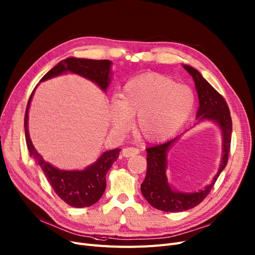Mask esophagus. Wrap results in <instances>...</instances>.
<instances>
[{
    "label": "esophagus",
    "instance_id": "obj_1",
    "mask_svg": "<svg viewBox=\"0 0 255 255\" xmlns=\"http://www.w3.org/2000/svg\"><path fill=\"white\" fill-rule=\"evenodd\" d=\"M138 153H139V150L136 148H133V147H127V148H124L123 150H122V155H123L124 157L135 156V155H137Z\"/></svg>",
    "mask_w": 255,
    "mask_h": 255
}]
</instances>
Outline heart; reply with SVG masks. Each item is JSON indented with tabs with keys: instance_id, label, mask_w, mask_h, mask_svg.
Listing matches in <instances>:
<instances>
[{
	"instance_id": "obj_1",
	"label": "heart",
	"mask_w": 255,
	"mask_h": 255,
	"mask_svg": "<svg viewBox=\"0 0 255 255\" xmlns=\"http://www.w3.org/2000/svg\"><path fill=\"white\" fill-rule=\"evenodd\" d=\"M195 96L190 87L156 73L138 75L123 87L121 99L110 101V120L127 129L137 118L140 133L150 141L164 140L178 132L191 117Z\"/></svg>"
}]
</instances>
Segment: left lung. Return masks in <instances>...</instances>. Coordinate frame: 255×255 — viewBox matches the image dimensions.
Masks as SVG:
<instances>
[{
    "mask_svg": "<svg viewBox=\"0 0 255 255\" xmlns=\"http://www.w3.org/2000/svg\"><path fill=\"white\" fill-rule=\"evenodd\" d=\"M182 66L193 77L199 99V107L194 126L204 122H213L219 127L222 136V157L218 172L209 184L197 192H181L174 189L167 177L168 153L181 135L162 145L148 148L147 173L145 180L140 185V191L150 205L167 213L184 212L203 201V199L213 189L219 175L226 167L231 141V117L224 98L203 78L200 72L190 65L182 64Z\"/></svg>",
    "mask_w": 255,
    "mask_h": 255,
    "instance_id": "obj_1",
    "label": "left lung"
}]
</instances>
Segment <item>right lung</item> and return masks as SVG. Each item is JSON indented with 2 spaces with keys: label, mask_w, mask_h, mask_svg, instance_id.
I'll return each instance as SVG.
<instances>
[{
  "label": "right lung",
  "mask_w": 255,
  "mask_h": 255,
  "mask_svg": "<svg viewBox=\"0 0 255 255\" xmlns=\"http://www.w3.org/2000/svg\"><path fill=\"white\" fill-rule=\"evenodd\" d=\"M112 66L113 62L110 60H93L69 57L61 60L53 69H51L40 79V82L66 73H73L94 82L104 93H106L109 83L112 81ZM36 87L33 90L28 101L24 123L26 142L30 156L36 159V162L39 164L40 169L47 177L54 192L65 203L78 208L94 205L100 200V198L105 192L106 174L112 168L113 163L118 159L121 149L116 148L105 151L94 163L87 165L83 170H60L46 161L37 152L35 147L33 146L28 128L29 109Z\"/></svg>",
  "instance_id": "right-lung-1"
}]
</instances>
